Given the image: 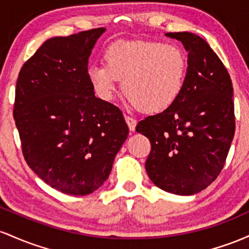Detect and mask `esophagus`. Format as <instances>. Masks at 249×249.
Returning a JSON list of instances; mask_svg holds the SVG:
<instances>
[{"label": "esophagus", "instance_id": "esophagus-1", "mask_svg": "<svg viewBox=\"0 0 249 249\" xmlns=\"http://www.w3.org/2000/svg\"><path fill=\"white\" fill-rule=\"evenodd\" d=\"M124 119H125V122H127L128 128H129L130 132H134V130H135V127H136V120L133 119V117H130V116H127V115L124 116Z\"/></svg>", "mask_w": 249, "mask_h": 249}]
</instances>
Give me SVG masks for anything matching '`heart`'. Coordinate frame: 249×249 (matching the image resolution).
I'll list each match as a JSON object with an SVG mask.
<instances>
[{"label":"heart","instance_id":"heart-1","mask_svg":"<svg viewBox=\"0 0 249 249\" xmlns=\"http://www.w3.org/2000/svg\"><path fill=\"white\" fill-rule=\"evenodd\" d=\"M105 64L88 68L94 93L110 101L122 80V91L143 113L169 109L182 94L188 62L178 47L156 41H119L103 54Z\"/></svg>","mask_w":249,"mask_h":249}]
</instances>
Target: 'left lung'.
Listing matches in <instances>:
<instances>
[{"instance_id": "8db88e82", "label": "left lung", "mask_w": 249, "mask_h": 249, "mask_svg": "<svg viewBox=\"0 0 249 249\" xmlns=\"http://www.w3.org/2000/svg\"><path fill=\"white\" fill-rule=\"evenodd\" d=\"M188 53L182 94L169 109L136 125L152 150L146 170L162 191L194 195L220 174L235 132L233 85L209 44L193 33H167Z\"/></svg>"}]
</instances>
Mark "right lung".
Returning a JSON list of instances; mask_svg holds the SVG:
<instances>
[{"instance_id":"right-lung-1","label":"right lung","mask_w":249,"mask_h":249,"mask_svg":"<svg viewBox=\"0 0 249 249\" xmlns=\"http://www.w3.org/2000/svg\"><path fill=\"white\" fill-rule=\"evenodd\" d=\"M105 28L52 37L22 67L14 120L28 166L52 188L88 195L107 181L128 125L95 96L88 58Z\"/></svg>"}]
</instances>
